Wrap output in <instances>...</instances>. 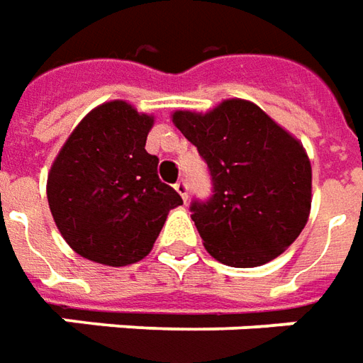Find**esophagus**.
I'll return each mask as SVG.
<instances>
[{
	"instance_id": "1",
	"label": "esophagus",
	"mask_w": 363,
	"mask_h": 363,
	"mask_svg": "<svg viewBox=\"0 0 363 363\" xmlns=\"http://www.w3.org/2000/svg\"><path fill=\"white\" fill-rule=\"evenodd\" d=\"M174 190L181 194L182 200L189 199V184H186V181H179L177 184H174Z\"/></svg>"
}]
</instances>
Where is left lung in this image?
<instances>
[{
    "label": "left lung",
    "mask_w": 363,
    "mask_h": 363,
    "mask_svg": "<svg viewBox=\"0 0 363 363\" xmlns=\"http://www.w3.org/2000/svg\"><path fill=\"white\" fill-rule=\"evenodd\" d=\"M173 123L212 177L214 194L190 204L208 253L232 267H257L285 252L311 214L313 169L303 143L240 98L206 113L174 111Z\"/></svg>",
    "instance_id": "left-lung-1"
}]
</instances>
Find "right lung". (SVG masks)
I'll use <instances>...</instances> for the list:
<instances>
[{
  "mask_svg": "<svg viewBox=\"0 0 363 363\" xmlns=\"http://www.w3.org/2000/svg\"><path fill=\"white\" fill-rule=\"evenodd\" d=\"M153 116L123 100L94 108L50 167L47 199L58 232L86 259L123 267L153 250L179 192L145 151Z\"/></svg>",
  "mask_w": 363,
  "mask_h": 363,
  "instance_id": "add662e5",
  "label": "right lung"
}]
</instances>
